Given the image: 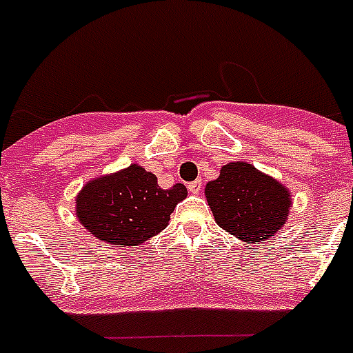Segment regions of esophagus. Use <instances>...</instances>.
<instances>
[{"label": "esophagus", "instance_id": "obj_1", "mask_svg": "<svg viewBox=\"0 0 353 353\" xmlns=\"http://www.w3.org/2000/svg\"><path fill=\"white\" fill-rule=\"evenodd\" d=\"M201 188H203L201 181L188 183V190H190V194H199V192H201Z\"/></svg>", "mask_w": 353, "mask_h": 353}]
</instances>
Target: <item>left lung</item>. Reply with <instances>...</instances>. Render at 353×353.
<instances>
[{
    "instance_id": "8db88e82",
    "label": "left lung",
    "mask_w": 353,
    "mask_h": 353,
    "mask_svg": "<svg viewBox=\"0 0 353 353\" xmlns=\"http://www.w3.org/2000/svg\"><path fill=\"white\" fill-rule=\"evenodd\" d=\"M205 197L217 225L246 245L270 239L290 216L292 192L246 161L225 165Z\"/></svg>"
}]
</instances>
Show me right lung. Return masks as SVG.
I'll return each mask as SVG.
<instances>
[{
  "mask_svg": "<svg viewBox=\"0 0 353 353\" xmlns=\"http://www.w3.org/2000/svg\"><path fill=\"white\" fill-rule=\"evenodd\" d=\"M186 194L181 183L163 190L152 172L132 163L83 186L76 196V216L99 241L136 248L167 228Z\"/></svg>",
  "mask_w": 353,
  "mask_h": 353,
  "instance_id": "right-lung-1",
  "label": "right lung"
}]
</instances>
